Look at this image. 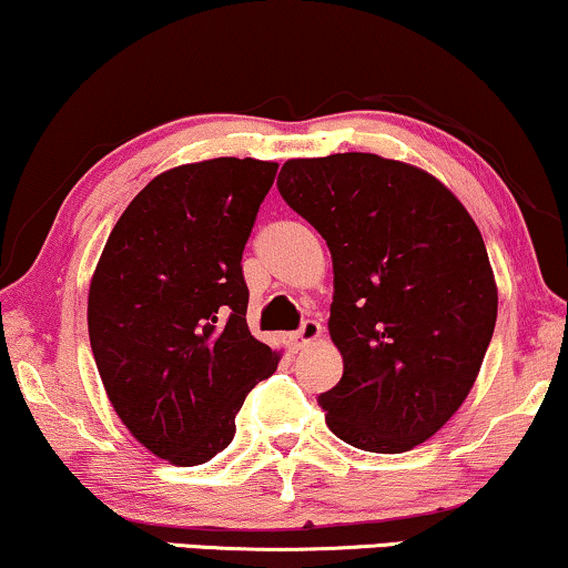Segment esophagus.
<instances>
[{"label": "esophagus", "mask_w": 568, "mask_h": 568, "mask_svg": "<svg viewBox=\"0 0 568 568\" xmlns=\"http://www.w3.org/2000/svg\"><path fill=\"white\" fill-rule=\"evenodd\" d=\"M321 333H323L321 323H317V321H305V323H302L300 331L290 333V344L294 348H305L307 344H313V341L321 338Z\"/></svg>", "instance_id": "esophagus-1"}]
</instances>
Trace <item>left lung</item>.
<instances>
[{
  "label": "left lung",
  "instance_id": "8db88e82",
  "mask_svg": "<svg viewBox=\"0 0 568 568\" xmlns=\"http://www.w3.org/2000/svg\"><path fill=\"white\" fill-rule=\"evenodd\" d=\"M278 193L333 258L328 331L344 375L325 424L367 453H406L476 383L496 325L484 237L437 178L367 152L286 160Z\"/></svg>",
  "mask_w": 568,
  "mask_h": 568
}]
</instances>
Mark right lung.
<instances>
[{
  "instance_id": "add662e5",
  "label": "right lung",
  "mask_w": 568,
  "mask_h": 568,
  "mask_svg": "<svg viewBox=\"0 0 568 568\" xmlns=\"http://www.w3.org/2000/svg\"><path fill=\"white\" fill-rule=\"evenodd\" d=\"M276 168L216 158L158 175L92 274L88 328L108 398L150 453L183 468L230 445L245 395L278 364L247 331L240 266Z\"/></svg>"
}]
</instances>
